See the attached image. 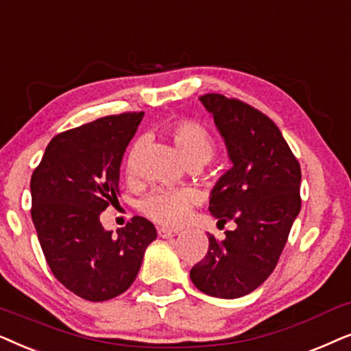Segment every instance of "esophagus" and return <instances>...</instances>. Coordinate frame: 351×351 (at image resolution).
<instances>
[{
  "instance_id": "1",
  "label": "esophagus",
  "mask_w": 351,
  "mask_h": 351,
  "mask_svg": "<svg viewBox=\"0 0 351 351\" xmlns=\"http://www.w3.org/2000/svg\"><path fill=\"white\" fill-rule=\"evenodd\" d=\"M178 234L180 231H175V230H165V228H160V230H158V236L163 237V239H171V237Z\"/></svg>"
}]
</instances>
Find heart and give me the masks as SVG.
<instances>
[{
	"label": "heart",
	"instance_id": "1",
	"mask_svg": "<svg viewBox=\"0 0 351 351\" xmlns=\"http://www.w3.org/2000/svg\"><path fill=\"white\" fill-rule=\"evenodd\" d=\"M170 134L176 147L193 167L207 163L215 154V139L204 125L194 120H178L170 127ZM144 139L138 138L133 143L127 156V173L136 171L138 157L141 154ZM199 202V195L194 189H157L141 202L144 215L158 224L176 228L188 221L191 210Z\"/></svg>",
	"mask_w": 351,
	"mask_h": 351
}]
</instances>
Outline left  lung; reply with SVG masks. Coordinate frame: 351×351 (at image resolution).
Instances as JSON below:
<instances>
[{
  "mask_svg": "<svg viewBox=\"0 0 351 351\" xmlns=\"http://www.w3.org/2000/svg\"><path fill=\"white\" fill-rule=\"evenodd\" d=\"M226 144L232 168L210 194L218 226L236 223L223 241L208 234V252L191 269L200 292L244 297L276 268L302 207L300 163L273 120L239 99L210 93L199 97Z\"/></svg>",
  "mask_w": 351,
  "mask_h": 351,
  "instance_id": "1",
  "label": "left lung"
}]
</instances>
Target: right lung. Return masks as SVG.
I'll use <instances>...</instances> for the list:
<instances>
[{"instance_id": "obj_1", "label": "right lung", "mask_w": 351, "mask_h": 351, "mask_svg": "<svg viewBox=\"0 0 351 351\" xmlns=\"http://www.w3.org/2000/svg\"><path fill=\"white\" fill-rule=\"evenodd\" d=\"M143 115L102 117L59 133L32 175V219L45 258L56 279L85 300L104 302L127 291L157 237L143 217H133L117 236L99 221L119 195L121 158Z\"/></svg>"}]
</instances>
